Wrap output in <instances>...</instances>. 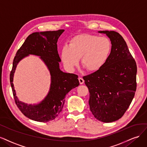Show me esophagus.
Listing matches in <instances>:
<instances>
[{"label": "esophagus", "mask_w": 147, "mask_h": 147, "mask_svg": "<svg viewBox=\"0 0 147 147\" xmlns=\"http://www.w3.org/2000/svg\"><path fill=\"white\" fill-rule=\"evenodd\" d=\"M79 81L80 84H83L84 83V80L82 78H80V77L79 78Z\"/></svg>", "instance_id": "esophagus-1"}]
</instances>
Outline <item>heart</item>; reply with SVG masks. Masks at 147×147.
Instances as JSON below:
<instances>
[{
    "mask_svg": "<svg viewBox=\"0 0 147 147\" xmlns=\"http://www.w3.org/2000/svg\"><path fill=\"white\" fill-rule=\"evenodd\" d=\"M112 51V42L106 36L90 34L75 36L61 49L63 63L69 68L78 65L81 59L82 67L88 71L93 72L105 65Z\"/></svg>",
    "mask_w": 147,
    "mask_h": 147,
    "instance_id": "1",
    "label": "heart"
}]
</instances>
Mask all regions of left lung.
<instances>
[{"mask_svg": "<svg viewBox=\"0 0 147 147\" xmlns=\"http://www.w3.org/2000/svg\"><path fill=\"white\" fill-rule=\"evenodd\" d=\"M112 42V51L103 67L83 77L88 88L90 109L97 120H118L125 114L137 87V65L123 38L115 31L103 30Z\"/></svg>", "mask_w": 147, "mask_h": 147, "instance_id": "1", "label": "left lung"}]
</instances>
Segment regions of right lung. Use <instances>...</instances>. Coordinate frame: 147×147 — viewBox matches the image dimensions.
Listing matches in <instances>:
<instances>
[{
  "instance_id": "right-lung-1",
  "label": "right lung",
  "mask_w": 147,
  "mask_h": 147,
  "mask_svg": "<svg viewBox=\"0 0 147 147\" xmlns=\"http://www.w3.org/2000/svg\"><path fill=\"white\" fill-rule=\"evenodd\" d=\"M64 30L35 32L27 36L18 49L13 62L10 80L14 99L21 112L31 120L48 122L54 120L62 110L65 98L71 89L79 85L78 76L63 73L59 68L61 61L57 51L58 39ZM29 54L40 56L48 67L51 76L50 90L44 100L37 105L21 102L16 96L12 84L13 73L17 63Z\"/></svg>"
}]
</instances>
